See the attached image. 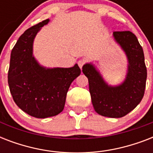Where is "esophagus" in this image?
Instances as JSON below:
<instances>
[{"label": "esophagus", "mask_w": 153, "mask_h": 153, "mask_svg": "<svg viewBox=\"0 0 153 153\" xmlns=\"http://www.w3.org/2000/svg\"><path fill=\"white\" fill-rule=\"evenodd\" d=\"M86 63V61L84 59H79V61H78V65L79 66V67L80 68H82V67H83V65Z\"/></svg>", "instance_id": "34e87169"}]
</instances>
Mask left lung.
Segmentation results:
<instances>
[{
	"label": "left lung",
	"instance_id": "1",
	"mask_svg": "<svg viewBox=\"0 0 153 153\" xmlns=\"http://www.w3.org/2000/svg\"><path fill=\"white\" fill-rule=\"evenodd\" d=\"M114 36L128 57V74L123 83L117 86H108L91 64L84 65L82 72L88 79L94 110L102 116L117 118L126 116L142 100L147 68L142 47L133 32H114Z\"/></svg>",
	"mask_w": 153,
	"mask_h": 153
}]
</instances>
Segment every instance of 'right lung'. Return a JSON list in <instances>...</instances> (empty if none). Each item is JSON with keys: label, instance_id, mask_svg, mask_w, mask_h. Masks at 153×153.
<instances>
[{"label": "right lung", "instance_id": "1", "mask_svg": "<svg viewBox=\"0 0 153 153\" xmlns=\"http://www.w3.org/2000/svg\"><path fill=\"white\" fill-rule=\"evenodd\" d=\"M49 19L29 27L12 50L8 82L15 103L37 118L57 115L64 108L71 84L81 73L75 64L71 68L45 69L32 56V44L40 27Z\"/></svg>", "mask_w": 153, "mask_h": 153}]
</instances>
